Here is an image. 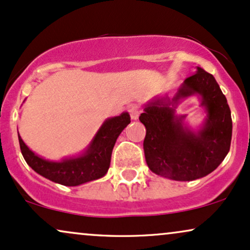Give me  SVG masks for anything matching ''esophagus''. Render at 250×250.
Returning <instances> with one entry per match:
<instances>
[{
	"label": "esophagus",
	"instance_id": "obj_1",
	"mask_svg": "<svg viewBox=\"0 0 250 250\" xmlns=\"http://www.w3.org/2000/svg\"><path fill=\"white\" fill-rule=\"evenodd\" d=\"M128 112H130L131 118L133 119V120H135V119L139 118L141 111H140V109H139V106H137V105H131L130 107H128Z\"/></svg>",
	"mask_w": 250,
	"mask_h": 250
}]
</instances>
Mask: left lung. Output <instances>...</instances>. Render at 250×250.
Here are the masks:
<instances>
[{"label": "left lung", "instance_id": "left-lung-1", "mask_svg": "<svg viewBox=\"0 0 250 250\" xmlns=\"http://www.w3.org/2000/svg\"><path fill=\"white\" fill-rule=\"evenodd\" d=\"M201 96L208 116L197 132L184 125L185 116L174 115L182 98ZM146 127L145 158L156 175L174 181H193L208 175L224 161L232 140V117L225 95L213 75L197 67L174 98H158L139 117Z\"/></svg>", "mask_w": 250, "mask_h": 250}]
</instances>
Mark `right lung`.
<instances>
[{
    "mask_svg": "<svg viewBox=\"0 0 250 250\" xmlns=\"http://www.w3.org/2000/svg\"><path fill=\"white\" fill-rule=\"evenodd\" d=\"M131 123L127 112L106 119L82 155L64 159L60 162L48 161L37 155L18 134L23 158L39 175L66 187H76L103 177L109 170L111 154L117 138Z\"/></svg>",
    "mask_w": 250,
    "mask_h": 250,
    "instance_id": "1",
    "label": "right lung"
}]
</instances>
